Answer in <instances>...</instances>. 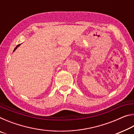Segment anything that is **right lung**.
<instances>
[{
  "label": "right lung",
  "instance_id": "add662e5",
  "mask_svg": "<svg viewBox=\"0 0 134 134\" xmlns=\"http://www.w3.org/2000/svg\"><path fill=\"white\" fill-rule=\"evenodd\" d=\"M19 45H20V44H19V45H17V46H16V47H15V49H14V51H15V49H16V48H18V47H19Z\"/></svg>",
  "mask_w": 134,
  "mask_h": 134
}]
</instances>
